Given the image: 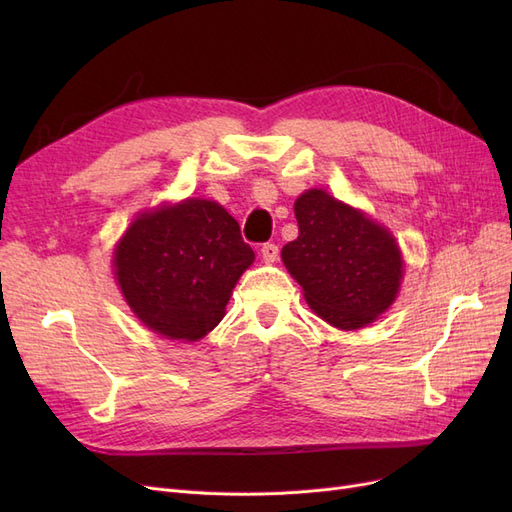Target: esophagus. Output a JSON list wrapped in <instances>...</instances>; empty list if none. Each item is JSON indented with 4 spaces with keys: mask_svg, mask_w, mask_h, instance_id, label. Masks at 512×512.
Here are the masks:
<instances>
[{
    "mask_svg": "<svg viewBox=\"0 0 512 512\" xmlns=\"http://www.w3.org/2000/svg\"><path fill=\"white\" fill-rule=\"evenodd\" d=\"M260 256H262V260L267 262V265H271V262L280 258V247H277L275 243H265L260 247Z\"/></svg>",
    "mask_w": 512,
    "mask_h": 512,
    "instance_id": "obj_1",
    "label": "esophagus"
}]
</instances>
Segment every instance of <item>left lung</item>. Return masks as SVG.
Masks as SVG:
<instances>
[{"label": "left lung", "instance_id": "obj_1", "mask_svg": "<svg viewBox=\"0 0 512 512\" xmlns=\"http://www.w3.org/2000/svg\"><path fill=\"white\" fill-rule=\"evenodd\" d=\"M299 237L282 260L314 312L337 329H361L395 301L401 254L391 232L322 190L294 203Z\"/></svg>", "mask_w": 512, "mask_h": 512}]
</instances>
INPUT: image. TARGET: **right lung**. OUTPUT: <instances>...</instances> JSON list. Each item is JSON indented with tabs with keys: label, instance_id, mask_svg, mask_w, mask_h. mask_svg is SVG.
<instances>
[{
	"label": "right lung",
	"instance_id": "obj_1",
	"mask_svg": "<svg viewBox=\"0 0 512 512\" xmlns=\"http://www.w3.org/2000/svg\"><path fill=\"white\" fill-rule=\"evenodd\" d=\"M254 250L237 220L188 198L136 218L115 250V275L132 312L168 339H200L224 318Z\"/></svg>",
	"mask_w": 512,
	"mask_h": 512
}]
</instances>
